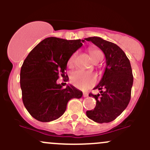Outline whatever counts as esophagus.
<instances>
[{"label":"esophagus","instance_id":"1","mask_svg":"<svg viewBox=\"0 0 150 150\" xmlns=\"http://www.w3.org/2000/svg\"><path fill=\"white\" fill-rule=\"evenodd\" d=\"M83 97H88V93H83Z\"/></svg>","mask_w":150,"mask_h":150}]
</instances>
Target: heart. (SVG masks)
<instances>
[{"label":"heart","instance_id":"1","mask_svg":"<svg viewBox=\"0 0 150 150\" xmlns=\"http://www.w3.org/2000/svg\"><path fill=\"white\" fill-rule=\"evenodd\" d=\"M90 56L92 60L94 62L95 60L102 57V54L101 51H98V50H91L90 51ZM75 54H74L69 59L68 65L72 66L74 62H75ZM70 81L74 86H75L78 88L86 90V89L92 87L95 84L96 81V76L94 74L90 72L78 69L71 74Z\"/></svg>","mask_w":150,"mask_h":150}]
</instances>
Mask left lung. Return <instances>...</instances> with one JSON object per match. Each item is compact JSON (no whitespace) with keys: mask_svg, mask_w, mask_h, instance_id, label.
I'll return each instance as SVG.
<instances>
[{"mask_svg":"<svg viewBox=\"0 0 150 150\" xmlns=\"http://www.w3.org/2000/svg\"><path fill=\"white\" fill-rule=\"evenodd\" d=\"M99 47L106 58V67L100 82L93 89L99 93H89L96 100L94 110L86 112V115L96 122H110L118 117L131 99L134 82L129 59L117 45L99 37L85 38Z\"/></svg>","mask_w":150,"mask_h":150,"instance_id":"8db88e82","label":"left lung"}]
</instances>
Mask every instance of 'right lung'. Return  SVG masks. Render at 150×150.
<instances>
[{
  "label": "right lung",
  "mask_w": 150,
  "mask_h": 150,
  "mask_svg": "<svg viewBox=\"0 0 150 150\" xmlns=\"http://www.w3.org/2000/svg\"><path fill=\"white\" fill-rule=\"evenodd\" d=\"M84 40L47 38L38 43L24 61L20 72L22 101L30 115L40 122H50L61 117L67 104L83 92L67 85L57 83L65 76L69 59L83 46Z\"/></svg>",
  "instance_id": "add662e5"
}]
</instances>
